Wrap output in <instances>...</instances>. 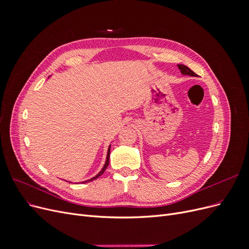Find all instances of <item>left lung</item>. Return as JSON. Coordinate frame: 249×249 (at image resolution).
Wrapping results in <instances>:
<instances>
[{"instance_id":"1","label":"left lung","mask_w":249,"mask_h":249,"mask_svg":"<svg viewBox=\"0 0 249 249\" xmlns=\"http://www.w3.org/2000/svg\"><path fill=\"white\" fill-rule=\"evenodd\" d=\"M178 67L179 69V71H182V73H184V74H189V76H192V77H196V73H195L194 71H192L189 69V67H187V66H185V65H183V64H178Z\"/></svg>"}]
</instances>
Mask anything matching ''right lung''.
Returning <instances> with one entry per match:
<instances>
[{
    "instance_id": "1",
    "label": "right lung",
    "mask_w": 249,
    "mask_h": 249,
    "mask_svg": "<svg viewBox=\"0 0 249 249\" xmlns=\"http://www.w3.org/2000/svg\"><path fill=\"white\" fill-rule=\"evenodd\" d=\"M109 158H110V146H109V149H108V154H107V160H106V163H105V165H104V167H103V169L97 173V175L94 177V178H90V179H88V180H85L84 183H87V182H91V180H93V179H96L97 178H99L100 176H102L103 173L105 172V170L107 169V167H108V165H109Z\"/></svg>"
}]
</instances>
